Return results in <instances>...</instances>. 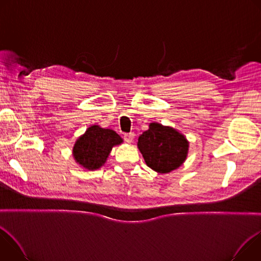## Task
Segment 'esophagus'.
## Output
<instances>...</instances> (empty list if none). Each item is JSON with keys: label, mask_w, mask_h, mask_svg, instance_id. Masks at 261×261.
Here are the masks:
<instances>
[{"label": "esophagus", "mask_w": 261, "mask_h": 261, "mask_svg": "<svg viewBox=\"0 0 261 261\" xmlns=\"http://www.w3.org/2000/svg\"><path fill=\"white\" fill-rule=\"evenodd\" d=\"M124 139L126 140V142L128 143H131L134 139V133L133 132H130V133H127L124 135Z\"/></svg>", "instance_id": "1"}]
</instances>
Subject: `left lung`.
Here are the masks:
<instances>
[{
  "label": "left lung",
  "instance_id": "left-lung-1",
  "mask_svg": "<svg viewBox=\"0 0 261 261\" xmlns=\"http://www.w3.org/2000/svg\"><path fill=\"white\" fill-rule=\"evenodd\" d=\"M145 164L158 173L177 169L187 159L189 141L178 130L153 122L137 141Z\"/></svg>",
  "mask_w": 261,
  "mask_h": 261
}]
</instances>
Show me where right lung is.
Wrapping results in <instances>:
<instances>
[{
  "label": "right lung",
  "instance_id": "right-lung-1",
  "mask_svg": "<svg viewBox=\"0 0 261 261\" xmlns=\"http://www.w3.org/2000/svg\"><path fill=\"white\" fill-rule=\"evenodd\" d=\"M121 143L123 138L113 129L92 125L76 139L72 155L81 167L93 171L101 168L113 147Z\"/></svg>",
  "mask_w": 261,
  "mask_h": 261
}]
</instances>
